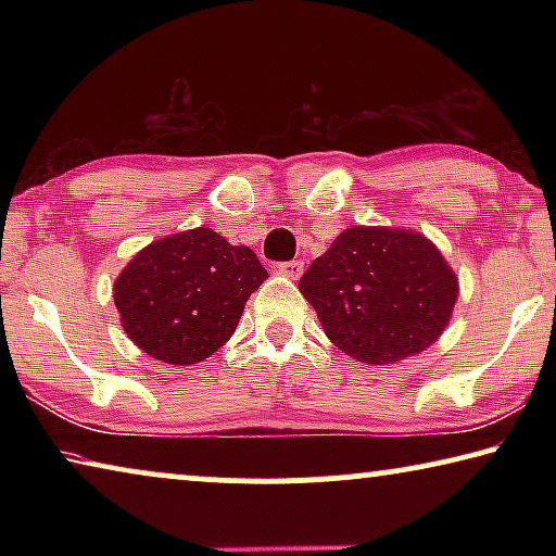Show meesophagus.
<instances>
[{
    "label": "esophagus",
    "mask_w": 556,
    "mask_h": 556,
    "mask_svg": "<svg viewBox=\"0 0 556 556\" xmlns=\"http://www.w3.org/2000/svg\"><path fill=\"white\" fill-rule=\"evenodd\" d=\"M277 271L287 279H299L301 275H304V262H299V260L281 262V265H277Z\"/></svg>",
    "instance_id": "1"
}]
</instances>
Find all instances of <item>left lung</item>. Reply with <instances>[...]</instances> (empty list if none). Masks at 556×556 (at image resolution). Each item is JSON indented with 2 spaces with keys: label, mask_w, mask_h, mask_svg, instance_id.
<instances>
[{
  "label": "left lung",
  "mask_w": 556,
  "mask_h": 556,
  "mask_svg": "<svg viewBox=\"0 0 556 556\" xmlns=\"http://www.w3.org/2000/svg\"><path fill=\"white\" fill-rule=\"evenodd\" d=\"M336 348L365 365H394L437 341L458 301V277L427 235L353 225L299 279Z\"/></svg>",
  "instance_id": "8db88e82"
}]
</instances>
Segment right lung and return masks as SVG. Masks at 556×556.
<instances>
[{
	"label": "right lung",
	"mask_w": 556,
	"mask_h": 556,
	"mask_svg": "<svg viewBox=\"0 0 556 556\" xmlns=\"http://www.w3.org/2000/svg\"><path fill=\"white\" fill-rule=\"evenodd\" d=\"M267 277L255 252L211 228L166 235L139 250L115 279L119 324L156 361L195 365L228 343Z\"/></svg>",
	"instance_id": "1"
}]
</instances>
